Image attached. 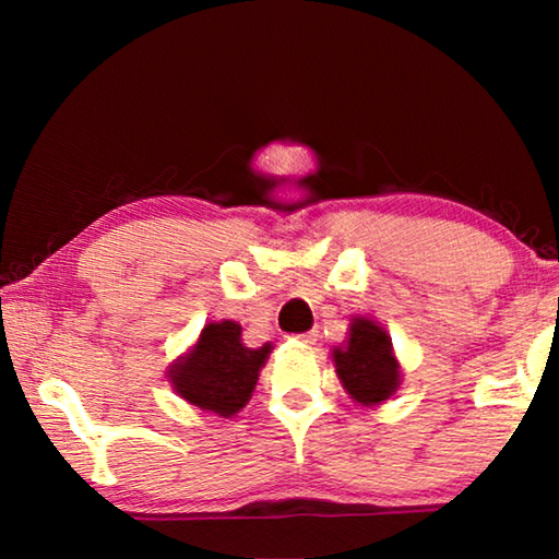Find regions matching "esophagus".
Listing matches in <instances>:
<instances>
[{
    "label": "esophagus",
    "mask_w": 559,
    "mask_h": 559,
    "mask_svg": "<svg viewBox=\"0 0 559 559\" xmlns=\"http://www.w3.org/2000/svg\"><path fill=\"white\" fill-rule=\"evenodd\" d=\"M296 340H300L302 345H316V340H318V333L316 330H310V333H302V335H298Z\"/></svg>",
    "instance_id": "1"
}]
</instances>
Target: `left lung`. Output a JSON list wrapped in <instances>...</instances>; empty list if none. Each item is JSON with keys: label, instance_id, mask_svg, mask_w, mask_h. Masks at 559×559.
Instances as JSON below:
<instances>
[{"label": "left lung", "instance_id": "left-lung-1", "mask_svg": "<svg viewBox=\"0 0 559 559\" xmlns=\"http://www.w3.org/2000/svg\"><path fill=\"white\" fill-rule=\"evenodd\" d=\"M337 380L349 400L359 406H377L392 400L402 384V365L394 355L392 337L372 318L349 320L345 343L333 347Z\"/></svg>", "mask_w": 559, "mask_h": 559}]
</instances>
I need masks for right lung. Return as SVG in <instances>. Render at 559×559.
I'll use <instances>...</instances> for the list:
<instances>
[{"label":"right lung","instance_id":"right-lung-1","mask_svg":"<svg viewBox=\"0 0 559 559\" xmlns=\"http://www.w3.org/2000/svg\"><path fill=\"white\" fill-rule=\"evenodd\" d=\"M271 349V343L246 347L236 320L206 323L194 345L169 365L167 380L187 404L229 419L249 404Z\"/></svg>","mask_w":559,"mask_h":559}]
</instances>
